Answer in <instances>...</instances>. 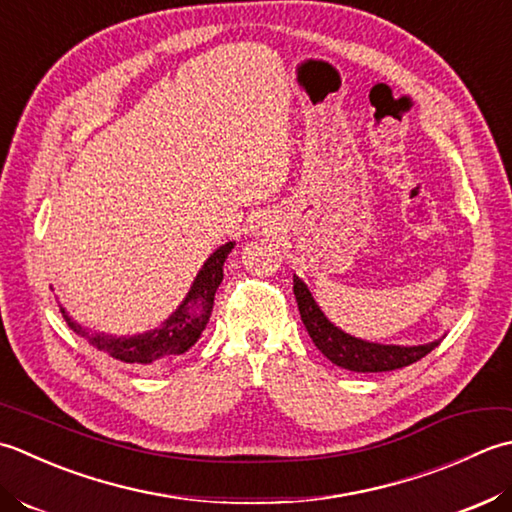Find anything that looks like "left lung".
I'll return each instance as SVG.
<instances>
[{"instance_id":"left-lung-1","label":"left lung","mask_w":512,"mask_h":512,"mask_svg":"<svg viewBox=\"0 0 512 512\" xmlns=\"http://www.w3.org/2000/svg\"><path fill=\"white\" fill-rule=\"evenodd\" d=\"M294 294L298 302V311L305 325L309 338L314 340L322 356L331 360L336 367L356 371V373H382L395 371L409 364L422 360L426 353H431L440 340L426 344H380L351 336V333L338 329L333 322L322 314L318 302L311 296L305 280L294 274Z\"/></svg>"}]
</instances>
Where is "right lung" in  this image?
Listing matches in <instances>:
<instances>
[{
    "label": "right lung",
    "mask_w": 512,
    "mask_h": 512,
    "mask_svg": "<svg viewBox=\"0 0 512 512\" xmlns=\"http://www.w3.org/2000/svg\"><path fill=\"white\" fill-rule=\"evenodd\" d=\"M234 245V241H229L218 247L214 254H210L203 267L198 269L194 283L181 305L176 307L159 327H154L150 331L134 333V336H108V333L81 327L79 322L72 320L68 316V311L59 305L61 316H64L68 327L75 331L79 338L88 340L95 349L108 353L110 358L125 364H152L156 360L183 356V353L190 351L198 342V338L203 336L207 322H210L216 289L223 283V265Z\"/></svg>",
    "instance_id": "1"
}]
</instances>
